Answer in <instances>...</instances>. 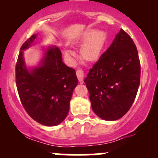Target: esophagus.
Wrapping results in <instances>:
<instances>
[{"instance_id":"1","label":"esophagus","mask_w":158,"mask_h":158,"mask_svg":"<svg viewBox=\"0 0 158 158\" xmlns=\"http://www.w3.org/2000/svg\"><path fill=\"white\" fill-rule=\"evenodd\" d=\"M77 78H78V79L79 80V81H82L83 79H84V77H85L84 71H83L81 69H78V70H77Z\"/></svg>"}]
</instances>
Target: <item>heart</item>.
Returning a JSON list of instances; mask_svg holds the SVG:
<instances>
[{
    "mask_svg": "<svg viewBox=\"0 0 158 158\" xmlns=\"http://www.w3.org/2000/svg\"><path fill=\"white\" fill-rule=\"evenodd\" d=\"M107 36L106 32L102 30H90L83 35L81 41H85L81 48V56L85 60L95 61L100 56ZM64 54L67 57L70 58L74 52L68 49H65Z\"/></svg>",
    "mask_w": 158,
    "mask_h": 158,
    "instance_id": "obj_1",
    "label": "heart"
}]
</instances>
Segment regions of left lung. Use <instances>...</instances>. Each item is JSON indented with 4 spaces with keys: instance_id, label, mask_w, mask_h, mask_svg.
Returning <instances> with one entry per match:
<instances>
[{
    "instance_id": "8db88e82",
    "label": "left lung",
    "mask_w": 158,
    "mask_h": 158,
    "mask_svg": "<svg viewBox=\"0 0 158 158\" xmlns=\"http://www.w3.org/2000/svg\"><path fill=\"white\" fill-rule=\"evenodd\" d=\"M140 82V62L131 36L121 29L85 79L94 112L117 120L130 109Z\"/></svg>"
}]
</instances>
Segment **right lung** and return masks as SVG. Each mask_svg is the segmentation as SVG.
I'll return each mask as SVG.
<instances>
[{
    "label": "right lung",
    "instance_id": "right-lung-1",
    "mask_svg": "<svg viewBox=\"0 0 158 158\" xmlns=\"http://www.w3.org/2000/svg\"><path fill=\"white\" fill-rule=\"evenodd\" d=\"M36 36L32 35L21 48L15 66L18 93L32 119L44 126H57L68 115L77 77L74 69L63 63L57 47H50L39 66L28 70L23 50L31 46Z\"/></svg>",
    "mask_w": 158,
    "mask_h": 158
}]
</instances>
